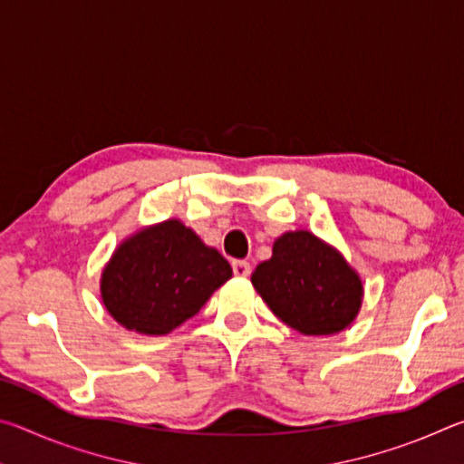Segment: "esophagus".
<instances>
[{"mask_svg": "<svg viewBox=\"0 0 464 464\" xmlns=\"http://www.w3.org/2000/svg\"><path fill=\"white\" fill-rule=\"evenodd\" d=\"M249 272H251V268H249L247 262H243V260H235L233 262V274H235V276L247 278Z\"/></svg>", "mask_w": 464, "mask_h": 464, "instance_id": "obj_1", "label": "esophagus"}]
</instances>
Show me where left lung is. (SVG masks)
<instances>
[{"instance_id":"obj_1","label":"left lung","mask_w":464,"mask_h":464,"mask_svg":"<svg viewBox=\"0 0 464 464\" xmlns=\"http://www.w3.org/2000/svg\"><path fill=\"white\" fill-rule=\"evenodd\" d=\"M251 285L274 315L304 335L342 332L356 319L364 293L340 251L309 231L280 235Z\"/></svg>"}]
</instances>
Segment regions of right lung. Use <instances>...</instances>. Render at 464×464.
Here are the masks:
<instances>
[{"mask_svg": "<svg viewBox=\"0 0 464 464\" xmlns=\"http://www.w3.org/2000/svg\"><path fill=\"white\" fill-rule=\"evenodd\" d=\"M233 276L229 262L192 229L169 218L124 239L106 264L100 293L129 332L166 335L194 317Z\"/></svg>", "mask_w": 464, "mask_h": 464, "instance_id": "obj_1", "label": "right lung"}]
</instances>
